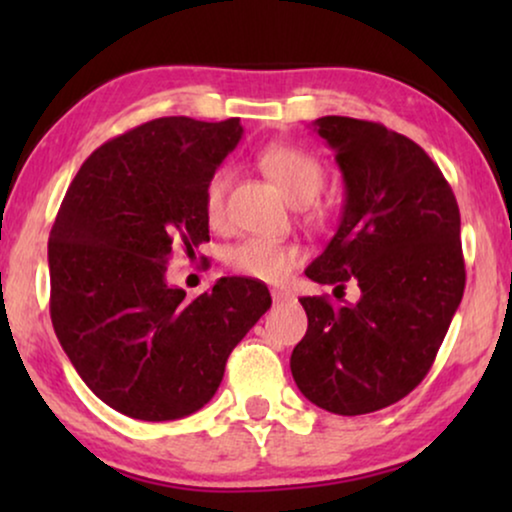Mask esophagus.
I'll use <instances>...</instances> for the list:
<instances>
[{"label": "esophagus", "mask_w": 512, "mask_h": 512, "mask_svg": "<svg viewBox=\"0 0 512 512\" xmlns=\"http://www.w3.org/2000/svg\"><path fill=\"white\" fill-rule=\"evenodd\" d=\"M272 300H275V305H284V303H289L291 296L284 291H272Z\"/></svg>", "instance_id": "1"}]
</instances>
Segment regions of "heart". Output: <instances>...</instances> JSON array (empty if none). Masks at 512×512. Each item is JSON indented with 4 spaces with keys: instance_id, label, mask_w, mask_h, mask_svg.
Wrapping results in <instances>:
<instances>
[{
    "instance_id": "b5f03b06",
    "label": "heart",
    "mask_w": 512,
    "mask_h": 512,
    "mask_svg": "<svg viewBox=\"0 0 512 512\" xmlns=\"http://www.w3.org/2000/svg\"><path fill=\"white\" fill-rule=\"evenodd\" d=\"M256 163L275 181L293 205H310L326 186V167L312 151L293 144H270L258 151ZM233 174L226 165L216 167L202 186V212L209 226H221L226 216V195ZM303 249L293 242L247 237L228 249L230 268L258 282L279 284L303 261Z\"/></svg>"
}]
</instances>
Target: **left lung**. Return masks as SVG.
Segmentation results:
<instances>
[{
    "instance_id": "obj_1",
    "label": "left lung",
    "mask_w": 512,
    "mask_h": 512,
    "mask_svg": "<svg viewBox=\"0 0 512 512\" xmlns=\"http://www.w3.org/2000/svg\"><path fill=\"white\" fill-rule=\"evenodd\" d=\"M314 130L335 149L347 198L338 233L305 275L359 284L354 305L303 296L307 333L291 373L307 401L368 415L410 394L429 373L464 296L461 216L422 146L380 123L324 116Z\"/></svg>"
}]
</instances>
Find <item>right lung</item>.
<instances>
[{"mask_svg":"<svg viewBox=\"0 0 512 512\" xmlns=\"http://www.w3.org/2000/svg\"><path fill=\"white\" fill-rule=\"evenodd\" d=\"M240 137V118L137 125L90 153L55 216V335L88 389L132 419L200 410L272 305L268 286L249 277H221L191 303L165 282L172 249L209 242L202 186Z\"/></svg>","mask_w":512,"mask_h":512,"instance_id":"obj_1","label":"right lung"}]
</instances>
